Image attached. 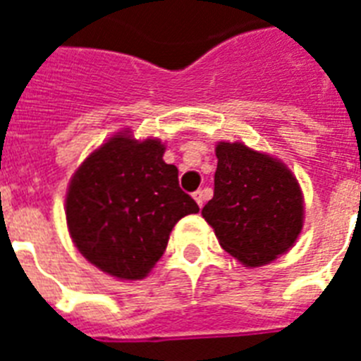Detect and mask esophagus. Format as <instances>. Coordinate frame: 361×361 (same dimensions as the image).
<instances>
[{
	"label": "esophagus",
	"mask_w": 361,
	"mask_h": 361,
	"mask_svg": "<svg viewBox=\"0 0 361 361\" xmlns=\"http://www.w3.org/2000/svg\"><path fill=\"white\" fill-rule=\"evenodd\" d=\"M192 198H195L198 206L202 208L204 202H206V191H202V189H200V191H195V192H192Z\"/></svg>",
	"instance_id": "1"
}]
</instances>
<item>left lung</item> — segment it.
Here are the masks:
<instances>
[{
	"label": "left lung",
	"mask_w": 361,
	"mask_h": 361,
	"mask_svg": "<svg viewBox=\"0 0 361 361\" xmlns=\"http://www.w3.org/2000/svg\"><path fill=\"white\" fill-rule=\"evenodd\" d=\"M215 155L214 198L202 217L241 264L257 268L271 262L302 232L303 195L296 176L279 159L243 142H219Z\"/></svg>",
	"instance_id": "obj_1"
}]
</instances>
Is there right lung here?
I'll use <instances>...</instances> for the list:
<instances>
[{"mask_svg": "<svg viewBox=\"0 0 361 361\" xmlns=\"http://www.w3.org/2000/svg\"><path fill=\"white\" fill-rule=\"evenodd\" d=\"M163 153L157 138L135 140L121 130L90 153L71 180L65 198L71 238L84 258L112 277L144 279L176 223L198 214Z\"/></svg>", "mask_w": 361, "mask_h": 361, "instance_id": "obj_1", "label": "right lung"}]
</instances>
